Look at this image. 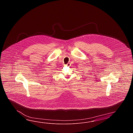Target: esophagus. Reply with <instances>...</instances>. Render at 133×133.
Returning a JSON list of instances; mask_svg holds the SVG:
<instances>
[{"label": "esophagus", "instance_id": "obj_1", "mask_svg": "<svg viewBox=\"0 0 133 133\" xmlns=\"http://www.w3.org/2000/svg\"><path fill=\"white\" fill-rule=\"evenodd\" d=\"M67 66H70V63H68V64H66Z\"/></svg>", "mask_w": 133, "mask_h": 133}]
</instances>
